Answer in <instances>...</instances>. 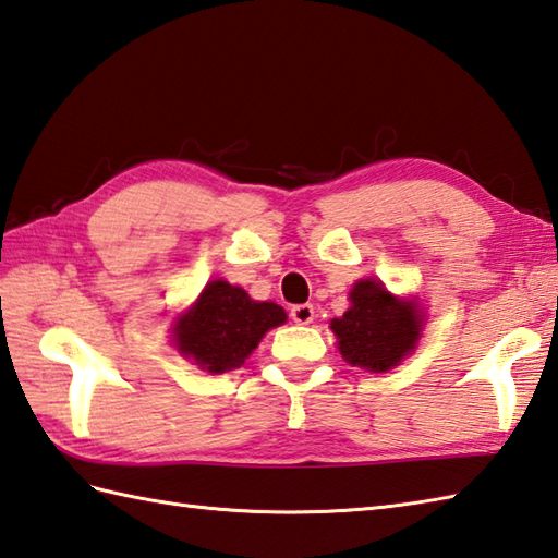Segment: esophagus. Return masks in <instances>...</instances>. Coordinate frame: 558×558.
<instances>
[{"mask_svg": "<svg viewBox=\"0 0 558 558\" xmlns=\"http://www.w3.org/2000/svg\"><path fill=\"white\" fill-rule=\"evenodd\" d=\"M291 319L295 325H311L315 319V307L311 303H303V305H293L291 307Z\"/></svg>", "mask_w": 558, "mask_h": 558, "instance_id": "esophagus-1", "label": "esophagus"}]
</instances>
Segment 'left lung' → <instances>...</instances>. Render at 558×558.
Wrapping results in <instances>:
<instances>
[{"label": "left lung", "mask_w": 558, "mask_h": 558, "mask_svg": "<svg viewBox=\"0 0 558 558\" xmlns=\"http://www.w3.org/2000/svg\"><path fill=\"white\" fill-rule=\"evenodd\" d=\"M351 307L331 319L343 361L367 373H387L411 355L425 315L417 301H403L377 279H361L349 293Z\"/></svg>", "instance_id": "left-lung-1"}]
</instances>
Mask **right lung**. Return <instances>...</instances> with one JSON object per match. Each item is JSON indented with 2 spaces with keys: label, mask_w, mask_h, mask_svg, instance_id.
I'll list each match as a JSON object with an SVG mask.
<instances>
[{
  "label": "right lung",
  "mask_w": 558,
  "mask_h": 558,
  "mask_svg": "<svg viewBox=\"0 0 558 558\" xmlns=\"http://www.w3.org/2000/svg\"><path fill=\"white\" fill-rule=\"evenodd\" d=\"M287 322L283 307L269 301H253L241 287L225 279L209 281L197 301L177 317V351L207 373H227L241 367L269 329Z\"/></svg>",
  "instance_id": "obj_1"
}]
</instances>
